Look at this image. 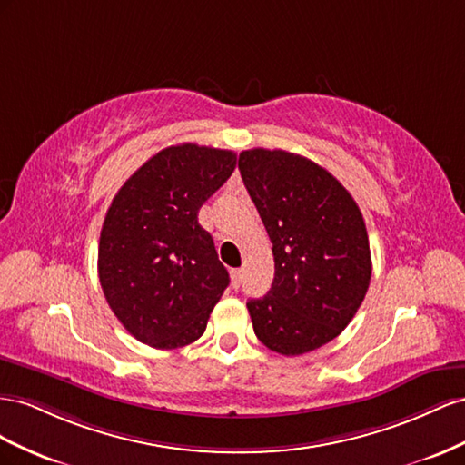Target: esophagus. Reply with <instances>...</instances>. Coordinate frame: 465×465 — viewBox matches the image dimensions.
Wrapping results in <instances>:
<instances>
[{"instance_id":"34e87169","label":"esophagus","mask_w":465,"mask_h":465,"mask_svg":"<svg viewBox=\"0 0 465 465\" xmlns=\"http://www.w3.org/2000/svg\"><path fill=\"white\" fill-rule=\"evenodd\" d=\"M230 274H232V286L233 288H240L242 278H243V271L242 269H232Z\"/></svg>"}]
</instances>
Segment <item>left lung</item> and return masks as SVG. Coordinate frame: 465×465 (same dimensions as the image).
I'll use <instances>...</instances> for the list:
<instances>
[{"instance_id":"left-lung-1","label":"left lung","mask_w":465,"mask_h":465,"mask_svg":"<svg viewBox=\"0 0 465 465\" xmlns=\"http://www.w3.org/2000/svg\"><path fill=\"white\" fill-rule=\"evenodd\" d=\"M240 171L274 255L271 290L247 302L255 335L284 356L320 349L351 323L370 286L362 212L327 169L298 153L245 150Z\"/></svg>"}]
</instances>
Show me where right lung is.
<instances>
[{
    "label": "right lung",
    "mask_w": 465,
    "mask_h": 465,
    "mask_svg": "<svg viewBox=\"0 0 465 465\" xmlns=\"http://www.w3.org/2000/svg\"><path fill=\"white\" fill-rule=\"evenodd\" d=\"M230 150L179 143L150 157L113 198L99 240V281L116 320L153 349L204 333L230 274L198 210L230 179Z\"/></svg>",
    "instance_id": "obj_1"
}]
</instances>
